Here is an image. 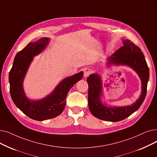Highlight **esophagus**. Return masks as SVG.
<instances>
[{
	"label": "esophagus",
	"mask_w": 157,
	"mask_h": 157,
	"mask_svg": "<svg viewBox=\"0 0 157 157\" xmlns=\"http://www.w3.org/2000/svg\"><path fill=\"white\" fill-rule=\"evenodd\" d=\"M90 73H91V70H90V69H85V73H84V76H85V78L88 77V76H89V75L90 74Z\"/></svg>",
	"instance_id": "34e87169"
}]
</instances>
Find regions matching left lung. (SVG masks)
<instances>
[{"instance_id": "obj_1", "label": "left lung", "mask_w": 157, "mask_h": 157, "mask_svg": "<svg viewBox=\"0 0 157 157\" xmlns=\"http://www.w3.org/2000/svg\"><path fill=\"white\" fill-rule=\"evenodd\" d=\"M123 44L108 58V63L112 62L131 67L137 72L142 81V92L140 98L130 106L115 108L105 106L101 103L99 98L102 88L100 77L97 74L90 75L86 79L88 85V106L94 116L101 120L117 122L126 119L138 110L146 98L149 71L144 54L130 40H123Z\"/></svg>"}]
</instances>
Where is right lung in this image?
<instances>
[{
    "instance_id": "right-lung-1",
    "label": "right lung",
    "mask_w": 157,
    "mask_h": 157,
    "mask_svg": "<svg viewBox=\"0 0 157 157\" xmlns=\"http://www.w3.org/2000/svg\"><path fill=\"white\" fill-rule=\"evenodd\" d=\"M49 40L47 38H42L27 45L17 54L9 74L10 91L13 103L27 116L39 121L56 117L62 113L68 92L83 76V72H80L65 78L51 94L42 100L33 101L25 97L22 83L27 70L33 57L44 49Z\"/></svg>"
}]
</instances>
